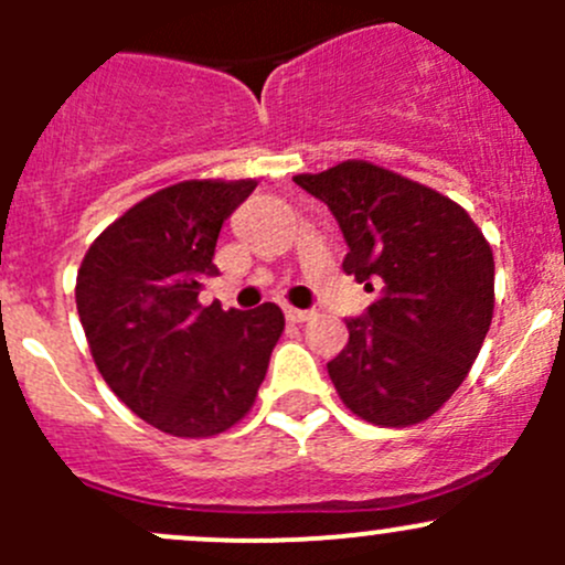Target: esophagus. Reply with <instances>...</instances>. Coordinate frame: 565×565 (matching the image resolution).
Instances as JSON below:
<instances>
[{"mask_svg": "<svg viewBox=\"0 0 565 565\" xmlns=\"http://www.w3.org/2000/svg\"><path fill=\"white\" fill-rule=\"evenodd\" d=\"M284 317H287L289 322H309V319L315 317V311H311V309H292V306H289V309H284Z\"/></svg>", "mask_w": 565, "mask_h": 565, "instance_id": "esophagus-1", "label": "esophagus"}]
</instances>
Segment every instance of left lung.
<instances>
[{
  "label": "left lung",
  "instance_id": "1",
  "mask_svg": "<svg viewBox=\"0 0 565 565\" xmlns=\"http://www.w3.org/2000/svg\"><path fill=\"white\" fill-rule=\"evenodd\" d=\"M328 204L347 241L344 273L380 298L347 319L328 363L341 402L377 426H413L451 398L494 309V259L470 215L443 193L366 161L295 177Z\"/></svg>",
  "mask_w": 565,
  "mask_h": 565
}]
</instances>
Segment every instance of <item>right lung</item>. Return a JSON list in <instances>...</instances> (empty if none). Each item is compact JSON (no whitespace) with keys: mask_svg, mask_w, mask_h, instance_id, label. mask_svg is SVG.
<instances>
[{"mask_svg":"<svg viewBox=\"0 0 565 565\" xmlns=\"http://www.w3.org/2000/svg\"><path fill=\"white\" fill-rule=\"evenodd\" d=\"M254 180H188L141 199L78 267L76 309L95 366L141 420L174 437H213L254 404L284 330L276 303L202 306L224 221Z\"/></svg>","mask_w":565,"mask_h":565,"instance_id":"obj_1","label":"right lung"}]
</instances>
